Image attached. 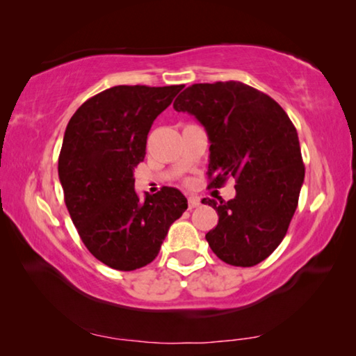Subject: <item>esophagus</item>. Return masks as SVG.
<instances>
[{
  "label": "esophagus",
  "instance_id": "obj_1",
  "mask_svg": "<svg viewBox=\"0 0 356 356\" xmlns=\"http://www.w3.org/2000/svg\"><path fill=\"white\" fill-rule=\"evenodd\" d=\"M200 204H201V200L197 196H190L188 197V207L190 209H196V207H200Z\"/></svg>",
  "mask_w": 356,
  "mask_h": 356
}]
</instances>
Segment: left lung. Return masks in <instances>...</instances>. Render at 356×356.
Masks as SVG:
<instances>
[{
  "instance_id": "1",
  "label": "left lung",
  "mask_w": 356,
  "mask_h": 356,
  "mask_svg": "<svg viewBox=\"0 0 356 356\" xmlns=\"http://www.w3.org/2000/svg\"><path fill=\"white\" fill-rule=\"evenodd\" d=\"M190 113L210 141V186L236 180V197L202 200L218 213L206 234L222 262L252 267L284 238L305 180L297 129L286 111L257 89L240 81L191 84L174 100Z\"/></svg>"
}]
</instances>
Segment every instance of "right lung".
<instances>
[{
    "label": "right lung",
    "instance_id": "add662e5",
    "mask_svg": "<svg viewBox=\"0 0 356 356\" xmlns=\"http://www.w3.org/2000/svg\"><path fill=\"white\" fill-rule=\"evenodd\" d=\"M182 88H110L84 102L65 129L58 160L65 206L86 248L114 270L152 262L188 207L172 186L144 200L134 186L149 130Z\"/></svg>",
    "mask_w": 356,
    "mask_h": 356
}]
</instances>
